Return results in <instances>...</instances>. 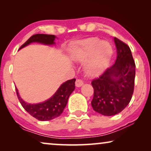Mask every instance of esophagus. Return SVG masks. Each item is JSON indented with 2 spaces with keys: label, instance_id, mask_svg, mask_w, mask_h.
<instances>
[{
  "label": "esophagus",
  "instance_id": "esophagus-1",
  "mask_svg": "<svg viewBox=\"0 0 151 151\" xmlns=\"http://www.w3.org/2000/svg\"><path fill=\"white\" fill-rule=\"evenodd\" d=\"M83 81H82V80H80V79H77L76 81V86H77V87H80V86L83 85Z\"/></svg>",
  "mask_w": 151,
  "mask_h": 151
}]
</instances>
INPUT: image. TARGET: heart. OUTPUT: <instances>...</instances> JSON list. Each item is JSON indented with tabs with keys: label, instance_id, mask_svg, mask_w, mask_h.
<instances>
[{
	"label": "heart",
	"instance_id": "obj_1",
	"mask_svg": "<svg viewBox=\"0 0 151 151\" xmlns=\"http://www.w3.org/2000/svg\"><path fill=\"white\" fill-rule=\"evenodd\" d=\"M113 55V47L108 41L90 38L78 42L71 50V58L76 62H83L84 70L89 76H98L106 69Z\"/></svg>",
	"mask_w": 151,
	"mask_h": 151
}]
</instances>
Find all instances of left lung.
I'll list each match as a JSON object with an SVG mask.
<instances>
[{"label":"left lung","mask_w":151,"mask_h":151,"mask_svg":"<svg viewBox=\"0 0 151 151\" xmlns=\"http://www.w3.org/2000/svg\"><path fill=\"white\" fill-rule=\"evenodd\" d=\"M117 49L115 63L91 84L94 89L91 106L105 116L118 114L129 104L133 93L135 64L127 44L113 38Z\"/></svg>","instance_id":"left-lung-1"}]
</instances>
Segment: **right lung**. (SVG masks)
Here are the masks:
<instances>
[{"label": "right lung", "mask_w": 151, "mask_h": 151, "mask_svg": "<svg viewBox=\"0 0 151 151\" xmlns=\"http://www.w3.org/2000/svg\"><path fill=\"white\" fill-rule=\"evenodd\" d=\"M56 38L54 35L35 34L30 37L19 49L32 42H38L45 45H53L55 44L54 41ZM75 82L76 79L74 78L64 82L50 98L38 104H29L25 102L20 96L16 87V91L18 100L25 111L38 120L48 121L56 118L63 112L70 95L75 89Z\"/></svg>", "instance_id": "1"}]
</instances>
